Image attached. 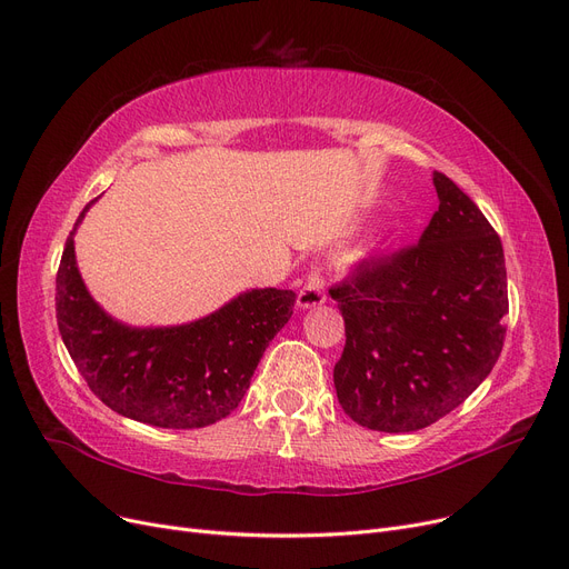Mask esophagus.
<instances>
[{
	"label": "esophagus",
	"mask_w": 569,
	"mask_h": 569,
	"mask_svg": "<svg viewBox=\"0 0 569 569\" xmlns=\"http://www.w3.org/2000/svg\"><path fill=\"white\" fill-rule=\"evenodd\" d=\"M326 305V281L320 277V271H311L309 279L298 292V307L300 309H313Z\"/></svg>",
	"instance_id": "obj_1"
}]
</instances>
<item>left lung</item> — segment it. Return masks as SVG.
Segmentation results:
<instances>
[{"instance_id":"1","label":"left lung","mask_w":569,"mask_h":569,"mask_svg":"<svg viewBox=\"0 0 569 569\" xmlns=\"http://www.w3.org/2000/svg\"><path fill=\"white\" fill-rule=\"evenodd\" d=\"M421 241L365 260L330 288L346 326L335 365L341 409L362 428L413 432L460 407L505 343L502 241L479 207L435 171Z\"/></svg>"}]
</instances>
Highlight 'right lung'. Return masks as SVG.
I'll use <instances>...</instances> for the list:
<instances>
[{"instance_id": "obj_1", "label": "right lung", "mask_w": 569, "mask_h": 569, "mask_svg": "<svg viewBox=\"0 0 569 569\" xmlns=\"http://www.w3.org/2000/svg\"><path fill=\"white\" fill-rule=\"evenodd\" d=\"M92 204V202H90ZM67 237L56 279L58 328L67 351L109 409L132 421L192 430L232 413L274 335L292 316L295 292L253 288L218 311L171 328H132L88 292Z\"/></svg>"}]
</instances>
